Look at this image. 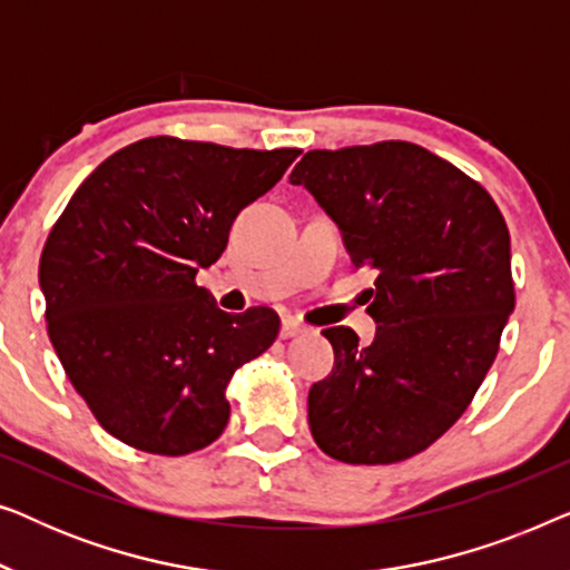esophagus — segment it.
<instances>
[{
    "label": "esophagus",
    "instance_id": "1",
    "mask_svg": "<svg viewBox=\"0 0 570 570\" xmlns=\"http://www.w3.org/2000/svg\"><path fill=\"white\" fill-rule=\"evenodd\" d=\"M306 332V326H303L301 322H295V318L285 316L283 318V326H279V337L287 340V337H295V334H303Z\"/></svg>",
    "mask_w": 570,
    "mask_h": 570
}]
</instances>
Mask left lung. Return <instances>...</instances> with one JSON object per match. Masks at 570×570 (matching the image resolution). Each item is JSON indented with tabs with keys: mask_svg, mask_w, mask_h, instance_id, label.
Listing matches in <instances>:
<instances>
[{
	"mask_svg": "<svg viewBox=\"0 0 570 570\" xmlns=\"http://www.w3.org/2000/svg\"><path fill=\"white\" fill-rule=\"evenodd\" d=\"M291 184L337 223L355 267L376 272V337L322 334L330 376L311 386L318 449L392 464L439 441L470 407L513 311L511 236L478 181L412 142L311 150Z\"/></svg>",
	"mask_w": 570,
	"mask_h": 570,
	"instance_id": "8db88e82",
	"label": "left lung"
}]
</instances>
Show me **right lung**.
<instances>
[{
	"label": "right lung",
	"mask_w": 570,
	"mask_h": 570,
	"mask_svg": "<svg viewBox=\"0 0 570 570\" xmlns=\"http://www.w3.org/2000/svg\"><path fill=\"white\" fill-rule=\"evenodd\" d=\"M298 155L147 137L72 194L38 279L61 368L114 439L184 456L225 431V386L275 342L279 318L225 314L194 277Z\"/></svg>",
	"instance_id": "add662e5"
}]
</instances>
